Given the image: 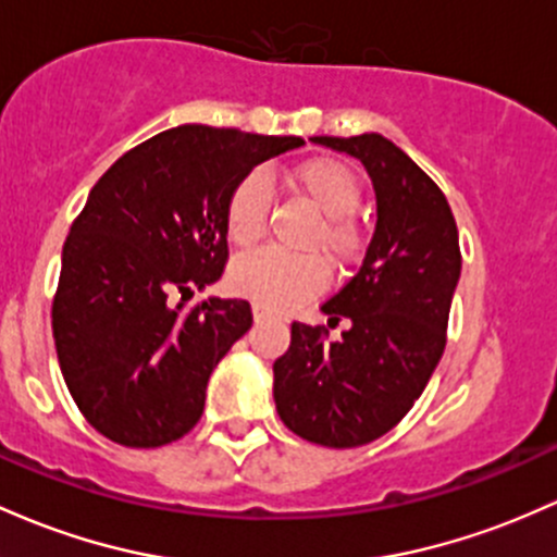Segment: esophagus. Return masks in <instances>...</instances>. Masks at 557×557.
Instances as JSON below:
<instances>
[{"label": "esophagus", "mask_w": 557, "mask_h": 557, "mask_svg": "<svg viewBox=\"0 0 557 557\" xmlns=\"http://www.w3.org/2000/svg\"><path fill=\"white\" fill-rule=\"evenodd\" d=\"M269 311H264L261 307H253V320H256V325H259V322H267L269 320Z\"/></svg>", "instance_id": "34e87169"}]
</instances>
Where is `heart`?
I'll return each instance as SVG.
<instances>
[{
  "label": "heart",
  "instance_id": "obj_1",
  "mask_svg": "<svg viewBox=\"0 0 557 557\" xmlns=\"http://www.w3.org/2000/svg\"><path fill=\"white\" fill-rule=\"evenodd\" d=\"M290 187L322 213L304 246L322 250L335 267H346L362 253L364 232L351 216L362 200L357 171L338 158H309L288 174ZM272 209V185L264 171H250L232 187L224 211L227 235L235 246L248 248L261 240ZM230 283L240 296L267 311H285L307 301L325 285V267L311 253L261 248L232 264Z\"/></svg>",
  "mask_w": 557,
  "mask_h": 557
}]
</instances>
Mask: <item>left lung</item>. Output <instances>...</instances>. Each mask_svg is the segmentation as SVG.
<instances>
[{"mask_svg":"<svg viewBox=\"0 0 557 557\" xmlns=\"http://www.w3.org/2000/svg\"><path fill=\"white\" fill-rule=\"evenodd\" d=\"M368 169L377 222L362 267L322 304L327 325H290L274 362V405L296 436L333 449L375 442L412 409L444 346L460 280V237L436 182L383 134L311 137Z\"/></svg>","mask_w":557,"mask_h":557,"instance_id":"8db88e82","label":"left lung"}]
</instances>
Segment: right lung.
I'll return each mask as SVG.
<instances>
[{
  "label": "right lung",
  "mask_w": 557,
  "mask_h": 557,
  "mask_svg": "<svg viewBox=\"0 0 557 557\" xmlns=\"http://www.w3.org/2000/svg\"><path fill=\"white\" fill-rule=\"evenodd\" d=\"M301 145L185 124L124 152L91 187L65 237L52 335L73 401L110 442L163 447L200 420L213 368L253 314L240 298L185 301L227 264L232 187Z\"/></svg>",
  "instance_id": "add662e5"
}]
</instances>
